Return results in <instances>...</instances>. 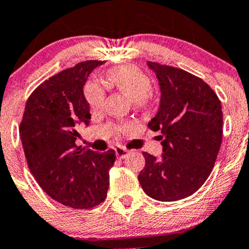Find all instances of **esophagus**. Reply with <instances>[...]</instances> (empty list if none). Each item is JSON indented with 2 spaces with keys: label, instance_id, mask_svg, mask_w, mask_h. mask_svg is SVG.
Returning a JSON list of instances; mask_svg holds the SVG:
<instances>
[{
  "label": "esophagus",
  "instance_id": "1",
  "mask_svg": "<svg viewBox=\"0 0 249 249\" xmlns=\"http://www.w3.org/2000/svg\"><path fill=\"white\" fill-rule=\"evenodd\" d=\"M114 150H115V155H116V157L120 158V160H124V158H125L128 155H129V151L125 150L124 147H120V146L115 147Z\"/></svg>",
  "mask_w": 249,
  "mask_h": 249
}]
</instances>
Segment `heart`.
<instances>
[{"label": "heart", "instance_id": "1", "mask_svg": "<svg viewBox=\"0 0 249 249\" xmlns=\"http://www.w3.org/2000/svg\"><path fill=\"white\" fill-rule=\"evenodd\" d=\"M107 83L132 98L137 106L145 103L146 97L151 89V81L148 76L133 66H124V67L111 69L107 73ZM84 93L87 103L91 107L99 109L103 106L106 94L99 84L89 81L84 89Z\"/></svg>", "mask_w": 249, "mask_h": 249}]
</instances>
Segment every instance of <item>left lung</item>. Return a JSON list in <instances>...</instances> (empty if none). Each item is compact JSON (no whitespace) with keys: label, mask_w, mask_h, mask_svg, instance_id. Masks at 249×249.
<instances>
[{"label":"left lung","mask_w":249,"mask_h":249,"mask_svg":"<svg viewBox=\"0 0 249 249\" xmlns=\"http://www.w3.org/2000/svg\"><path fill=\"white\" fill-rule=\"evenodd\" d=\"M158 79L160 102L147 127L160 132V157L142 152L138 176L143 192L158 201H176L196 193L211 174L222 142L218 97L201 79L182 69L148 62Z\"/></svg>","instance_id":"1"}]
</instances>
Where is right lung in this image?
<instances>
[{
	"mask_svg": "<svg viewBox=\"0 0 249 249\" xmlns=\"http://www.w3.org/2000/svg\"><path fill=\"white\" fill-rule=\"evenodd\" d=\"M103 61H86L45 80L27 99L20 139L33 178L65 206L91 209L104 201L115 152L76 146V124H89L84 86Z\"/></svg>",
	"mask_w": 249,
	"mask_h": 249,
	"instance_id": "add662e5",
	"label": "right lung"
}]
</instances>
